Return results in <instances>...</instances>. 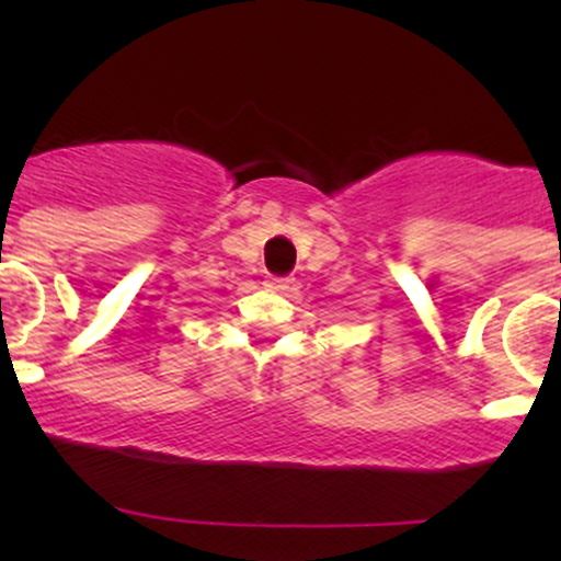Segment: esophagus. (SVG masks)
<instances>
[{
  "label": "esophagus",
  "instance_id": "1",
  "mask_svg": "<svg viewBox=\"0 0 561 561\" xmlns=\"http://www.w3.org/2000/svg\"><path fill=\"white\" fill-rule=\"evenodd\" d=\"M266 287L276 289V293H287V289L295 287V279H289V276H268Z\"/></svg>",
  "mask_w": 561,
  "mask_h": 561
}]
</instances>
